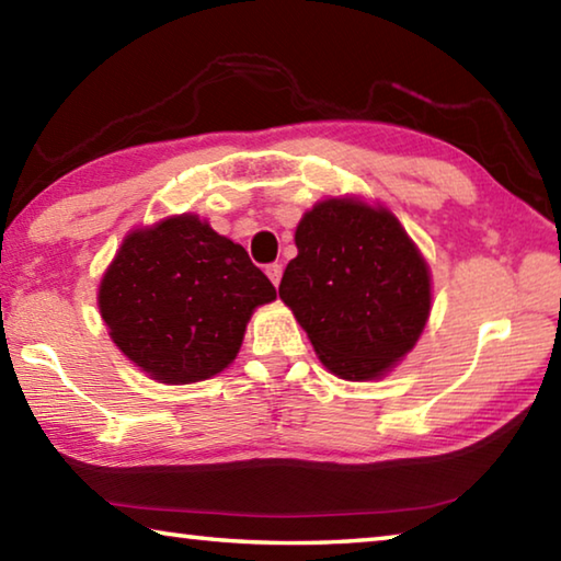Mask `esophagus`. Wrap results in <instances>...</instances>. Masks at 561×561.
I'll use <instances>...</instances> for the list:
<instances>
[{"label":"esophagus","mask_w":561,"mask_h":561,"mask_svg":"<svg viewBox=\"0 0 561 561\" xmlns=\"http://www.w3.org/2000/svg\"><path fill=\"white\" fill-rule=\"evenodd\" d=\"M267 277H270V282L274 284V287H279V282H282V264H270L267 270Z\"/></svg>","instance_id":"34e87169"}]
</instances>
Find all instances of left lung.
Instances as JSON below:
<instances>
[{
  "mask_svg": "<svg viewBox=\"0 0 561 561\" xmlns=\"http://www.w3.org/2000/svg\"><path fill=\"white\" fill-rule=\"evenodd\" d=\"M299 254L279 284L331 374L386 376L421 339L431 317V270L398 217L358 197H327L294 232Z\"/></svg>",
  "mask_w": 561,
  "mask_h": 561,
  "instance_id": "left-lung-1",
  "label": "left lung"
}]
</instances>
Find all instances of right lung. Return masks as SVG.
I'll return each instance as SVG.
<instances>
[{
  "label": "right lung",
  "mask_w": 561,
  "mask_h": 561,
  "mask_svg": "<svg viewBox=\"0 0 561 561\" xmlns=\"http://www.w3.org/2000/svg\"><path fill=\"white\" fill-rule=\"evenodd\" d=\"M274 299L277 289L244 247L193 213L130 230L99 284L113 344L168 386L225 371L254 309Z\"/></svg>",
  "instance_id": "obj_1"
}]
</instances>
